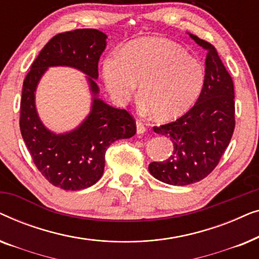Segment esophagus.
I'll return each instance as SVG.
<instances>
[{"label":"esophagus","instance_id":"1","mask_svg":"<svg viewBox=\"0 0 259 259\" xmlns=\"http://www.w3.org/2000/svg\"><path fill=\"white\" fill-rule=\"evenodd\" d=\"M136 125H137V133H138V134H144L145 132H146L147 128H146V126H145L143 122L137 121Z\"/></svg>","mask_w":259,"mask_h":259}]
</instances>
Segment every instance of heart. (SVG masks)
<instances>
[{"mask_svg":"<svg viewBox=\"0 0 259 259\" xmlns=\"http://www.w3.org/2000/svg\"><path fill=\"white\" fill-rule=\"evenodd\" d=\"M101 75L109 97L123 106L139 83V106L158 120L183 115L194 105L205 84V70L197 59L175 42L141 37L106 56Z\"/></svg>","mask_w":259,"mask_h":259,"instance_id":"1","label":"heart"}]
</instances>
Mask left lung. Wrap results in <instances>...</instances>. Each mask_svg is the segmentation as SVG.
I'll use <instances>...</instances> for the list:
<instances>
[{
    "label": "left lung",
    "instance_id": "8db88e82",
    "mask_svg": "<svg viewBox=\"0 0 259 259\" xmlns=\"http://www.w3.org/2000/svg\"><path fill=\"white\" fill-rule=\"evenodd\" d=\"M196 44L207 52L205 84L192 108L176 121L154 126L168 138L173 151L164 161H153L148 171L169 185L185 186L204 179L218 165L235 130V90L217 49L196 35Z\"/></svg>",
    "mask_w": 259,
    "mask_h": 259
}]
</instances>
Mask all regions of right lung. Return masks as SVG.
<instances>
[{
	"label": "right lung",
	"mask_w": 259,
	"mask_h": 259,
	"mask_svg": "<svg viewBox=\"0 0 259 259\" xmlns=\"http://www.w3.org/2000/svg\"><path fill=\"white\" fill-rule=\"evenodd\" d=\"M107 35L97 29H75L55 35L42 48L23 81L20 130L41 175L67 191L94 185L102 177L105 153L119 139L137 132L136 120L125 109L112 107L99 98L98 63ZM72 66L88 76L92 93L90 114L69 133L54 134L38 118L34 92L49 66Z\"/></svg>",
	"instance_id": "right-lung-1"
}]
</instances>
